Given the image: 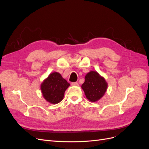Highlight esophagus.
<instances>
[{"label":"esophagus","mask_w":149,"mask_h":149,"mask_svg":"<svg viewBox=\"0 0 149 149\" xmlns=\"http://www.w3.org/2000/svg\"><path fill=\"white\" fill-rule=\"evenodd\" d=\"M71 85L73 86H78V82H73L71 83Z\"/></svg>","instance_id":"34e87169"}]
</instances>
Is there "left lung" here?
<instances>
[{"mask_svg": "<svg viewBox=\"0 0 149 149\" xmlns=\"http://www.w3.org/2000/svg\"><path fill=\"white\" fill-rule=\"evenodd\" d=\"M107 87V84L104 78L94 71L86 75L85 81L81 86L86 97L91 102L101 99L106 93Z\"/></svg>", "mask_w": 149, "mask_h": 149, "instance_id": "obj_1", "label": "left lung"}]
</instances>
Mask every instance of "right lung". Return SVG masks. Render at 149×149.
I'll return each instance as SVG.
<instances>
[{
  "label": "right lung",
  "mask_w": 149,
  "mask_h": 149,
  "mask_svg": "<svg viewBox=\"0 0 149 149\" xmlns=\"http://www.w3.org/2000/svg\"><path fill=\"white\" fill-rule=\"evenodd\" d=\"M70 83L62 78L56 72L53 73L44 80L41 85L43 96L45 100L52 104H56L62 101L66 89Z\"/></svg>",
  "instance_id": "obj_1"
}]
</instances>
